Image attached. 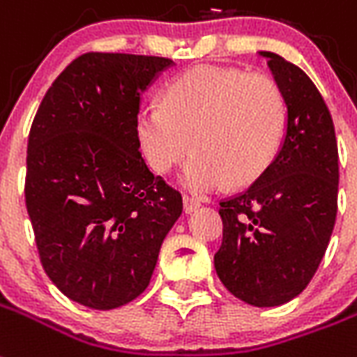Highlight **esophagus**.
I'll return each instance as SVG.
<instances>
[{
  "label": "esophagus",
  "instance_id": "obj_1",
  "mask_svg": "<svg viewBox=\"0 0 357 357\" xmlns=\"http://www.w3.org/2000/svg\"><path fill=\"white\" fill-rule=\"evenodd\" d=\"M199 206H201V203H199V201H195V199H192V197H184V212H186V214H192V212H195Z\"/></svg>",
  "mask_w": 357,
  "mask_h": 357
}]
</instances>
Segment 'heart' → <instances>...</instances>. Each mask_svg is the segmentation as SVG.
I'll list each match as a JSON object with an SVG mask.
<instances>
[{"instance_id": "1", "label": "heart", "mask_w": 357, "mask_h": 357, "mask_svg": "<svg viewBox=\"0 0 357 357\" xmlns=\"http://www.w3.org/2000/svg\"><path fill=\"white\" fill-rule=\"evenodd\" d=\"M284 124L287 106L273 79L201 65L167 85L164 104L141 107L135 132L156 173L173 169L192 145L182 186L210 193L259 178L278 154Z\"/></svg>"}]
</instances>
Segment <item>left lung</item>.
Instances as JSON below:
<instances>
[{
    "mask_svg": "<svg viewBox=\"0 0 357 357\" xmlns=\"http://www.w3.org/2000/svg\"><path fill=\"white\" fill-rule=\"evenodd\" d=\"M268 59L287 106L281 147L245 192L220 203L218 278L255 307L291 302L313 279L337 216L339 154L330 109L302 68L272 52Z\"/></svg>",
    "mask_w": 357,
    "mask_h": 357,
    "instance_id": "8db88e82",
    "label": "left lung"
}]
</instances>
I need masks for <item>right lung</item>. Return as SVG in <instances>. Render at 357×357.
<instances>
[{"mask_svg": "<svg viewBox=\"0 0 357 357\" xmlns=\"http://www.w3.org/2000/svg\"><path fill=\"white\" fill-rule=\"evenodd\" d=\"M175 63L89 52L57 76L27 139L26 206L44 272L66 298L107 311L147 289L181 193L141 158V95Z\"/></svg>", "mask_w": 357, "mask_h": 357, "instance_id": "1", "label": "right lung"}]
</instances>
